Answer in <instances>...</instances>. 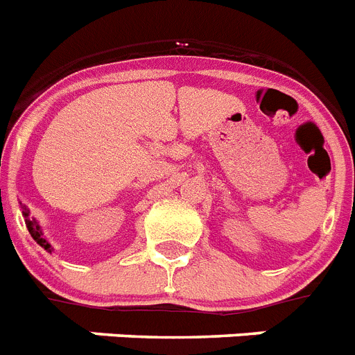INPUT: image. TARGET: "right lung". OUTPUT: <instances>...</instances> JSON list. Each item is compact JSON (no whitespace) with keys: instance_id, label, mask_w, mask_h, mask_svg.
<instances>
[{"instance_id":"obj_1","label":"right lung","mask_w":355,"mask_h":355,"mask_svg":"<svg viewBox=\"0 0 355 355\" xmlns=\"http://www.w3.org/2000/svg\"><path fill=\"white\" fill-rule=\"evenodd\" d=\"M23 217H25L26 228H28V232H30V235H32V237H33V241L37 242L39 246L44 248V250L50 251V253H51L50 244H48V242H46V239H42V233H41V230H39V224L35 223V220H33V219H30V211L26 210V208H25V210H23Z\"/></svg>"}]
</instances>
